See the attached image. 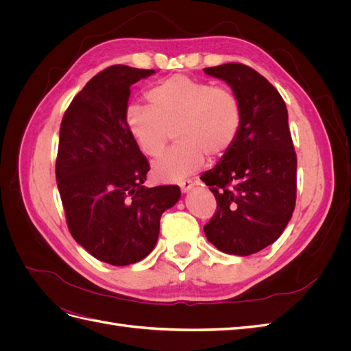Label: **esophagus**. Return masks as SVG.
Here are the masks:
<instances>
[{
    "instance_id": "1",
    "label": "esophagus",
    "mask_w": 351,
    "mask_h": 351,
    "mask_svg": "<svg viewBox=\"0 0 351 351\" xmlns=\"http://www.w3.org/2000/svg\"><path fill=\"white\" fill-rule=\"evenodd\" d=\"M193 186H195L193 180H183V182H180V189H182L183 193L190 192V190L193 189Z\"/></svg>"
}]
</instances>
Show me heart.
<instances>
[{"mask_svg":"<svg viewBox=\"0 0 351 351\" xmlns=\"http://www.w3.org/2000/svg\"><path fill=\"white\" fill-rule=\"evenodd\" d=\"M151 105L132 104L125 121L141 151L147 156L162 152L171 130L176 145L159 156L152 174L161 182H180L204 165L206 154L221 156L236 143L243 121L237 93L224 84L176 74L149 92Z\"/></svg>","mask_w":351,"mask_h":351,"instance_id":"obj_1","label":"heart"}]
</instances>
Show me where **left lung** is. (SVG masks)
Segmentation results:
<instances>
[{
  "instance_id": "8db88e82",
  "label": "left lung",
  "mask_w": 351,
  "mask_h": 351,
  "mask_svg": "<svg viewBox=\"0 0 351 351\" xmlns=\"http://www.w3.org/2000/svg\"><path fill=\"white\" fill-rule=\"evenodd\" d=\"M204 71L227 82L243 110L236 143L200 177L217 199L205 236L221 252L249 256L282 234L295 206L289 112L280 92L256 70L227 62Z\"/></svg>"
}]
</instances>
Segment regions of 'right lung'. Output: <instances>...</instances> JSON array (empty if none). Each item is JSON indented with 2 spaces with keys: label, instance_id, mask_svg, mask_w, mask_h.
<instances>
[{
  "label": "right lung",
  "instance_id": "add662e5",
  "mask_svg": "<svg viewBox=\"0 0 351 351\" xmlns=\"http://www.w3.org/2000/svg\"><path fill=\"white\" fill-rule=\"evenodd\" d=\"M155 70L111 66L93 76L62 117L57 186L73 239L114 267L149 254L178 186L145 187L149 162L125 121L130 86Z\"/></svg>",
  "mask_w": 351,
  "mask_h": 351
}]
</instances>
